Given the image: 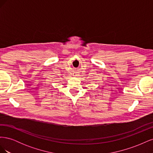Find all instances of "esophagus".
<instances>
[{
  "instance_id": "34e87169",
  "label": "esophagus",
  "mask_w": 153,
  "mask_h": 153,
  "mask_svg": "<svg viewBox=\"0 0 153 153\" xmlns=\"http://www.w3.org/2000/svg\"><path fill=\"white\" fill-rule=\"evenodd\" d=\"M75 76H76V75H75Z\"/></svg>"
}]
</instances>
